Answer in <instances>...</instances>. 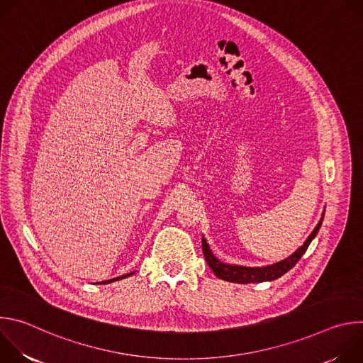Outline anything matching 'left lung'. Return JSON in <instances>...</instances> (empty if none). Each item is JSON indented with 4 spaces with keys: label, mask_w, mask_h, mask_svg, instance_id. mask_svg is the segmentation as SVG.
Here are the masks:
<instances>
[{
    "label": "left lung",
    "mask_w": 363,
    "mask_h": 363,
    "mask_svg": "<svg viewBox=\"0 0 363 363\" xmlns=\"http://www.w3.org/2000/svg\"><path fill=\"white\" fill-rule=\"evenodd\" d=\"M325 217V211L323 216L320 218V221L318 223L316 228L312 231L307 237V240L304 241V244L301 247H298L290 257L284 258V260L274 263L272 266H266V267H244V266H234V264H225L223 262H220L218 258L213 254V251L210 250L208 242L202 237V251H203V257L205 262L211 267V270L214 272V274L225 281H231V283H262V281H272L276 280L279 277H281L284 273H287L290 269H293L296 266V263L300 260L301 255L306 252L307 247L312 242V240L316 237V234L319 233V228L322 225Z\"/></svg>",
    "instance_id": "8db88e82"
}]
</instances>
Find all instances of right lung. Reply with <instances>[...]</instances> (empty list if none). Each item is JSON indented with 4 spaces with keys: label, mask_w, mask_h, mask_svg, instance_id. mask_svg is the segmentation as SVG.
<instances>
[{
    "label": "right lung",
    "mask_w": 363,
    "mask_h": 363,
    "mask_svg": "<svg viewBox=\"0 0 363 363\" xmlns=\"http://www.w3.org/2000/svg\"><path fill=\"white\" fill-rule=\"evenodd\" d=\"M133 273H129V274H125V276H121V277H116V279H112V280H108V281H101V283H97V284H108V283H112V281H116V280H122V279H126L129 276H132Z\"/></svg>",
    "instance_id": "obj_1"
}]
</instances>
